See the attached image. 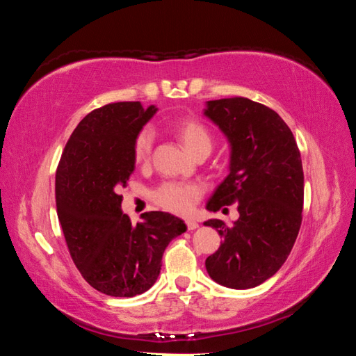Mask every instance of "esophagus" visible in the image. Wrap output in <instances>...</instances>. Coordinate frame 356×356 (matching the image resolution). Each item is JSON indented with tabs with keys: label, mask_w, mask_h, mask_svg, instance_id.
Instances as JSON below:
<instances>
[{
	"label": "esophagus",
	"mask_w": 356,
	"mask_h": 356,
	"mask_svg": "<svg viewBox=\"0 0 356 356\" xmlns=\"http://www.w3.org/2000/svg\"><path fill=\"white\" fill-rule=\"evenodd\" d=\"M185 225H186V229H188V231H195V229H197V226H200L195 220H186Z\"/></svg>",
	"instance_id": "esophagus-1"
}]
</instances>
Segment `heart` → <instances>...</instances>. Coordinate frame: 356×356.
Listing matches in <instances>:
<instances>
[{
    "label": "heart",
    "instance_id": "obj_1",
    "mask_svg": "<svg viewBox=\"0 0 356 356\" xmlns=\"http://www.w3.org/2000/svg\"><path fill=\"white\" fill-rule=\"evenodd\" d=\"M174 134L182 141L191 155L210 154L213 138L209 129L197 119H180L172 124ZM154 131L143 129L134 141V160L136 165H147L152 155ZM202 196V188L193 182H163L154 191L152 200L156 206L176 215H188Z\"/></svg>",
    "mask_w": 356,
    "mask_h": 356
}]
</instances>
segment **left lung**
I'll return each mask as SVG.
<instances>
[{
  "instance_id": "left-lung-1",
  "label": "left lung",
  "mask_w": 356,
  "mask_h": 356,
  "mask_svg": "<svg viewBox=\"0 0 356 356\" xmlns=\"http://www.w3.org/2000/svg\"><path fill=\"white\" fill-rule=\"evenodd\" d=\"M204 114L231 144L227 177L207 202L210 212L238 202V220L204 222L222 237L206 259L210 278L231 289H251L278 272L301 226L303 166L287 124L272 108L245 97L207 102ZM225 210V209H222Z\"/></svg>"
}]
</instances>
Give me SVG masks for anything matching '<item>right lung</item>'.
<instances>
[{
  "label": "right lung",
  "mask_w": 356,
  "mask_h": 356,
  "mask_svg": "<svg viewBox=\"0 0 356 356\" xmlns=\"http://www.w3.org/2000/svg\"><path fill=\"white\" fill-rule=\"evenodd\" d=\"M156 108L118 102L97 108L76 125L56 170V210L72 261L94 289L111 297L149 291L161 257L185 222L146 212L131 225L119 190L135 170L134 141Z\"/></svg>",
  "instance_id": "right-lung-1"
}]
</instances>
